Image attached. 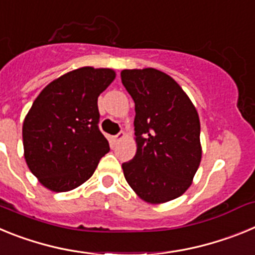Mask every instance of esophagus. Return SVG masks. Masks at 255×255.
Here are the masks:
<instances>
[{
	"instance_id": "34e87169",
	"label": "esophagus",
	"mask_w": 255,
	"mask_h": 255,
	"mask_svg": "<svg viewBox=\"0 0 255 255\" xmlns=\"http://www.w3.org/2000/svg\"><path fill=\"white\" fill-rule=\"evenodd\" d=\"M124 138H125V132L120 131L117 135H115L114 139H112V140H114V143H117V141H120L121 139H124Z\"/></svg>"
}]
</instances>
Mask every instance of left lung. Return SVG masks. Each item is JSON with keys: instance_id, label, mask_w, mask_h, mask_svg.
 <instances>
[{"instance_id": "1", "label": "left lung", "mask_w": 255, "mask_h": 255, "mask_svg": "<svg viewBox=\"0 0 255 255\" xmlns=\"http://www.w3.org/2000/svg\"><path fill=\"white\" fill-rule=\"evenodd\" d=\"M121 82L135 103L136 153L123 163L126 181L148 203L176 199L191 185L202 159L197 110L159 70H123Z\"/></svg>"}]
</instances>
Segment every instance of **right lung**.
<instances>
[{"label": "right lung", "instance_id": "add662e5", "mask_svg": "<svg viewBox=\"0 0 255 255\" xmlns=\"http://www.w3.org/2000/svg\"><path fill=\"white\" fill-rule=\"evenodd\" d=\"M115 76L111 69L80 67L49 83L33 102L22 124L24 157L49 190L80 186L110 150L97 102Z\"/></svg>", "mask_w": 255, "mask_h": 255}]
</instances>
